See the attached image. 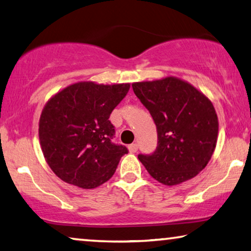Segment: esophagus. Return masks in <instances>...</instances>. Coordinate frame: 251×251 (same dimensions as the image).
I'll return each mask as SVG.
<instances>
[{"label":"esophagus","mask_w":251,"mask_h":251,"mask_svg":"<svg viewBox=\"0 0 251 251\" xmlns=\"http://www.w3.org/2000/svg\"><path fill=\"white\" fill-rule=\"evenodd\" d=\"M138 150V145L136 144V143H133V144L128 145V151L130 153H136Z\"/></svg>","instance_id":"34e87169"}]
</instances>
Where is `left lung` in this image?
I'll list each match as a JSON object with an SVG mask.
<instances>
[{
	"label": "left lung",
	"mask_w": 251,
	"mask_h": 251,
	"mask_svg": "<svg viewBox=\"0 0 251 251\" xmlns=\"http://www.w3.org/2000/svg\"><path fill=\"white\" fill-rule=\"evenodd\" d=\"M132 87L157 130L156 150L138 155L147 172L169 186L198 176L217 145L219 123L210 99L176 77L134 82Z\"/></svg>",
	"instance_id": "obj_1"
}]
</instances>
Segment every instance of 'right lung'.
I'll return each instance as SVG.
<instances>
[{
  "label": "right lung",
  "instance_id": "obj_1",
  "mask_svg": "<svg viewBox=\"0 0 251 251\" xmlns=\"http://www.w3.org/2000/svg\"><path fill=\"white\" fill-rule=\"evenodd\" d=\"M129 83H74L47 102L39 122L43 155L55 176L69 184L94 189L108 181L124 145L111 142V111L129 90Z\"/></svg>",
  "mask_w": 251,
  "mask_h": 251
}]
</instances>
